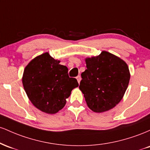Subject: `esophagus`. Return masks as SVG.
<instances>
[{"mask_svg":"<svg viewBox=\"0 0 150 150\" xmlns=\"http://www.w3.org/2000/svg\"><path fill=\"white\" fill-rule=\"evenodd\" d=\"M77 82H78V83H80V81H81V80H82V78H81V76L80 75H78V76H77Z\"/></svg>","mask_w":150,"mask_h":150,"instance_id":"esophagus-1","label":"esophagus"}]
</instances>
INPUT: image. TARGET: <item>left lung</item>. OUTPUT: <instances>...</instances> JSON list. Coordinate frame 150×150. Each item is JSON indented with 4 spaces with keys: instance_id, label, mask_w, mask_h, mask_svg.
<instances>
[{
    "instance_id": "left-lung-1",
    "label": "left lung",
    "mask_w": 150,
    "mask_h": 150,
    "mask_svg": "<svg viewBox=\"0 0 150 150\" xmlns=\"http://www.w3.org/2000/svg\"><path fill=\"white\" fill-rule=\"evenodd\" d=\"M86 69L81 74L79 88L92 111L102 113L114 108L124 96L130 74L127 63L112 53L103 51L85 58Z\"/></svg>"
}]
</instances>
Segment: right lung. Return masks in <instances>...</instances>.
<instances>
[{
    "label": "right lung",
    "mask_w": 150,
    "mask_h": 150,
    "mask_svg": "<svg viewBox=\"0 0 150 150\" xmlns=\"http://www.w3.org/2000/svg\"><path fill=\"white\" fill-rule=\"evenodd\" d=\"M48 52L37 56L27 64L22 85L32 104L42 112L54 114L65 106L71 91L78 87L75 78L69 77L68 69Z\"/></svg>",
    "instance_id": "1"
}]
</instances>
